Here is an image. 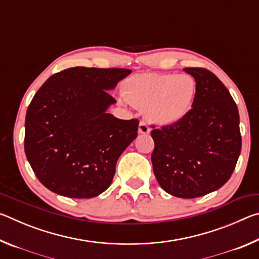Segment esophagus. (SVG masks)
<instances>
[{
    "label": "esophagus",
    "mask_w": 259,
    "mask_h": 259,
    "mask_svg": "<svg viewBox=\"0 0 259 259\" xmlns=\"http://www.w3.org/2000/svg\"><path fill=\"white\" fill-rule=\"evenodd\" d=\"M138 133L142 134V135H148L151 133V129H150V126L147 125V123H145V122L142 121L138 125Z\"/></svg>",
    "instance_id": "1"
}]
</instances>
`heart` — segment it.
Returning a JSON list of instances; mask_svg holds the SVG:
<instances>
[{
  "label": "heart",
  "instance_id": "b5f03b06",
  "mask_svg": "<svg viewBox=\"0 0 259 259\" xmlns=\"http://www.w3.org/2000/svg\"><path fill=\"white\" fill-rule=\"evenodd\" d=\"M122 93L129 104L144 109L153 123L171 125L190 111L196 84L188 75L143 73L126 78Z\"/></svg>",
  "mask_w": 259,
  "mask_h": 259
}]
</instances>
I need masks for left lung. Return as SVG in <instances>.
<instances>
[{
	"instance_id": "left-lung-1",
	"label": "left lung",
	"mask_w": 259,
	"mask_h": 259,
	"mask_svg": "<svg viewBox=\"0 0 259 259\" xmlns=\"http://www.w3.org/2000/svg\"><path fill=\"white\" fill-rule=\"evenodd\" d=\"M194 77L192 109L177 123L152 130V164L163 190L182 199L217 191L234 171L241 152L236 104L222 81L204 68H184Z\"/></svg>"
}]
</instances>
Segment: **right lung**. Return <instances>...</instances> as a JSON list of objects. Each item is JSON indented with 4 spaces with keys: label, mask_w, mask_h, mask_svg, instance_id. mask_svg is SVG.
I'll return each mask as SVG.
<instances>
[{
    "label": "right lung",
    "mask_w": 259,
    "mask_h": 259,
    "mask_svg": "<svg viewBox=\"0 0 259 259\" xmlns=\"http://www.w3.org/2000/svg\"><path fill=\"white\" fill-rule=\"evenodd\" d=\"M131 73L124 68L72 67L56 73L26 113L25 154L48 190L74 199L102 194L117 159L137 138L139 121L107 113L108 91Z\"/></svg>",
    "instance_id": "right-lung-1"
}]
</instances>
